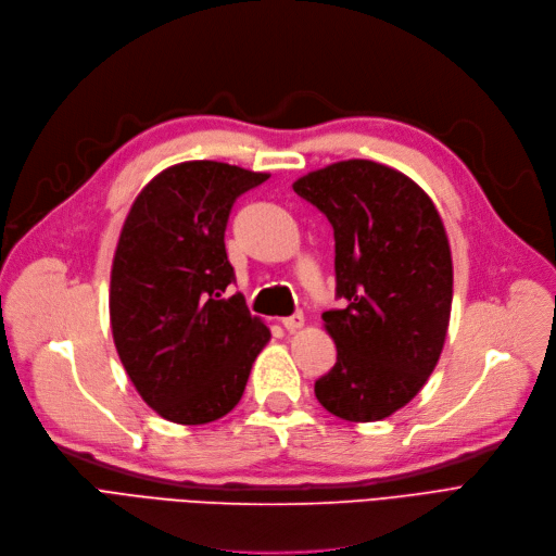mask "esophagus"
I'll list each match as a JSON object with an SVG mask.
<instances>
[{
    "label": "esophagus",
    "instance_id": "1",
    "mask_svg": "<svg viewBox=\"0 0 556 556\" xmlns=\"http://www.w3.org/2000/svg\"><path fill=\"white\" fill-rule=\"evenodd\" d=\"M281 325L288 329V331H295V329H300L302 325H304V313H293V316H286V318H281Z\"/></svg>",
    "mask_w": 556,
    "mask_h": 556
}]
</instances>
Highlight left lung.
I'll use <instances>...</instances> for the list:
<instances>
[{"label":"left lung","mask_w":556,"mask_h":556,"mask_svg":"<svg viewBox=\"0 0 556 556\" xmlns=\"http://www.w3.org/2000/svg\"><path fill=\"white\" fill-rule=\"evenodd\" d=\"M333 229L336 300L323 313L333 368L316 381L329 414L375 422L412 402L439 364L452 308V256L425 190L352 159L293 184Z\"/></svg>","instance_id":"obj_1"}]
</instances>
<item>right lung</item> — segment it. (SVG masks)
<instances>
[{
    "label": "right lung",
    "mask_w": 556,
    "mask_h": 556,
    "mask_svg": "<svg viewBox=\"0 0 556 556\" xmlns=\"http://www.w3.org/2000/svg\"><path fill=\"white\" fill-rule=\"evenodd\" d=\"M268 175L218 161L167 167L136 198L111 270V329L140 397L179 425L223 418L243 397L270 331L236 293L225 250L233 202Z\"/></svg>",
    "instance_id": "1"
}]
</instances>
